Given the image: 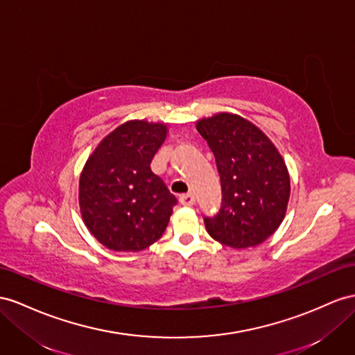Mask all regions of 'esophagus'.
<instances>
[{
	"label": "esophagus",
	"mask_w": 355,
	"mask_h": 355,
	"mask_svg": "<svg viewBox=\"0 0 355 355\" xmlns=\"http://www.w3.org/2000/svg\"><path fill=\"white\" fill-rule=\"evenodd\" d=\"M180 204L184 207H192L195 204V196L193 193H186L180 196Z\"/></svg>",
	"instance_id": "esophagus-1"
}]
</instances>
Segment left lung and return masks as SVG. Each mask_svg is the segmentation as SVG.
<instances>
[{"label":"left lung","mask_w":355,"mask_h":355,"mask_svg":"<svg viewBox=\"0 0 355 355\" xmlns=\"http://www.w3.org/2000/svg\"><path fill=\"white\" fill-rule=\"evenodd\" d=\"M196 129L211 148L222 184V204L204 216L207 232L234 249L258 246L285 217L289 175L275 145L239 115L217 114Z\"/></svg>","instance_id":"left-lung-1"}]
</instances>
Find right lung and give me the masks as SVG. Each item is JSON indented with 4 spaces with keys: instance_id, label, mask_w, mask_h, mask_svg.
<instances>
[{
    "instance_id": "right-lung-1",
    "label": "right lung",
    "mask_w": 355,
    "mask_h": 355,
    "mask_svg": "<svg viewBox=\"0 0 355 355\" xmlns=\"http://www.w3.org/2000/svg\"><path fill=\"white\" fill-rule=\"evenodd\" d=\"M166 125L129 121L107 135L87 160L79 205L87 228L115 252H139L165 232L177 198L150 163Z\"/></svg>"
}]
</instances>
